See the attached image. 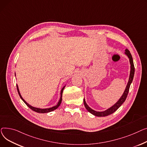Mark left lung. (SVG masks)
I'll use <instances>...</instances> for the list:
<instances>
[{
  "label": "left lung",
  "instance_id": "1",
  "mask_svg": "<svg viewBox=\"0 0 147 147\" xmlns=\"http://www.w3.org/2000/svg\"><path fill=\"white\" fill-rule=\"evenodd\" d=\"M125 53V55H126V56L129 59V62H130V64H131V71H130V75H129V81H128L127 84L126 85V87L125 88V90L123 94H122L121 97L119 98V100L115 103V104L113 106H111V107L109 108L106 110L103 111H95V110H92V109H91L87 105V103H86L85 98H84V106H85L86 109H87L90 112V113H91L93 115L98 116V117H104V116H109L112 113H113L114 112L116 111L125 102V101L127 96L129 88H130V85L133 81L134 76V74H135V67H134V65L133 59H132V57L130 53V51H129L127 49H126Z\"/></svg>",
  "mask_w": 147,
  "mask_h": 147
}]
</instances>
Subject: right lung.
<instances>
[{"instance_id": "1", "label": "right lung", "mask_w": 147, "mask_h": 147, "mask_svg": "<svg viewBox=\"0 0 147 147\" xmlns=\"http://www.w3.org/2000/svg\"><path fill=\"white\" fill-rule=\"evenodd\" d=\"M16 87H17V91H18V94H19V96L20 97H21V98L22 100V101L25 103V105H27L30 109H31L32 110L36 111V112H37V113H49V112H50V111H52L55 110H56V109H57L59 106L60 105V104H61V102H62V93H63V91L65 87V86H64V87L62 88V90H61V92H60V100L59 101V102H57V104L55 106H53L52 107H50V108H47V109H40V108H37V107H32L31 106V105H30L29 104H28V103L26 102L24 99L22 97L21 95L20 92V91H19V88H18V86L16 85Z\"/></svg>"}]
</instances>
